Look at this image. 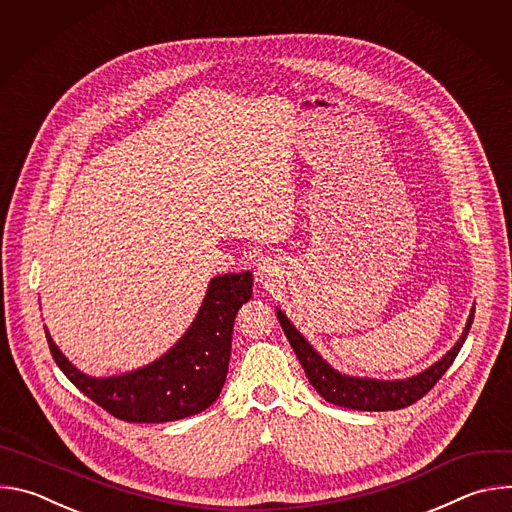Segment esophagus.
Instances as JSON below:
<instances>
[{"label":"esophagus","instance_id":"1","mask_svg":"<svg viewBox=\"0 0 512 512\" xmlns=\"http://www.w3.org/2000/svg\"><path fill=\"white\" fill-rule=\"evenodd\" d=\"M257 275L263 279V277H269V275H273L271 273V263L269 261H263V263H259V267H257Z\"/></svg>","mask_w":512,"mask_h":512}]
</instances>
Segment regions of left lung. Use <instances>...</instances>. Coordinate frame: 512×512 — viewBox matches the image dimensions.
I'll return each mask as SVG.
<instances>
[{"label": "left lung", "instance_id": "1", "mask_svg": "<svg viewBox=\"0 0 512 512\" xmlns=\"http://www.w3.org/2000/svg\"><path fill=\"white\" fill-rule=\"evenodd\" d=\"M275 312L291 348H294L296 356L302 362V369L306 371L310 385L328 403H334L346 409H356V411H395L419 401L452 367V362L458 356L474 320V308H472L466 328L460 340L454 344V348L435 364H431V367L425 369L423 373L409 379H401V381H381V379H367V377L364 379L348 377L338 373L314 350V346L296 330V326L287 320V316L281 310H275Z\"/></svg>", "mask_w": 512, "mask_h": 512}]
</instances>
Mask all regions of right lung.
<instances>
[{"label":"right lung","mask_w":512,"mask_h":512,"mask_svg":"<svg viewBox=\"0 0 512 512\" xmlns=\"http://www.w3.org/2000/svg\"><path fill=\"white\" fill-rule=\"evenodd\" d=\"M253 273L212 277L204 302L184 336L148 367L119 377L81 373L52 342L54 362L66 379L117 419L129 423H164L208 409L227 379L233 324L239 308L251 300Z\"/></svg>","instance_id":"add662e5"}]
</instances>
